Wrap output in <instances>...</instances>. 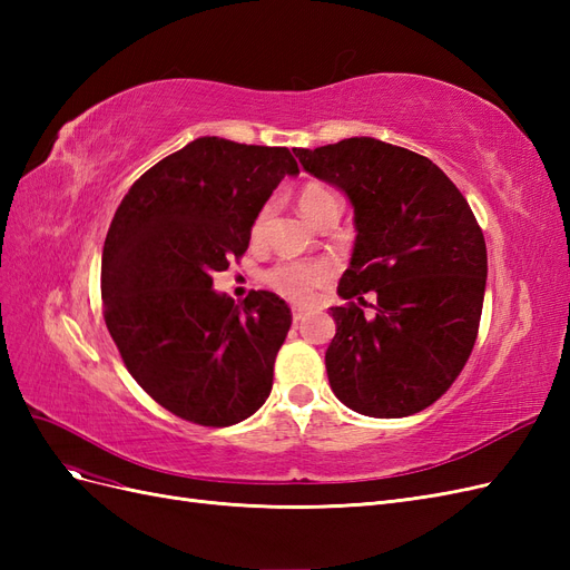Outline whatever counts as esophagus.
<instances>
[{"label": "esophagus", "instance_id": "34e87169", "mask_svg": "<svg viewBox=\"0 0 570 570\" xmlns=\"http://www.w3.org/2000/svg\"><path fill=\"white\" fill-rule=\"evenodd\" d=\"M304 318H306V314L299 312V308H295V312H292V321H295V323H302Z\"/></svg>", "mask_w": 570, "mask_h": 570}]
</instances>
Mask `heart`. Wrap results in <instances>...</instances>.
<instances>
[{
  "label": "heart",
  "mask_w": 570,
  "mask_h": 570,
  "mask_svg": "<svg viewBox=\"0 0 570 570\" xmlns=\"http://www.w3.org/2000/svg\"><path fill=\"white\" fill-rule=\"evenodd\" d=\"M333 202H337V199L331 189H325L321 185H306L299 195V209L308 220H314L325 209V206ZM264 218H266V212L258 214V218L254 223V233L262 230ZM325 278H327V268L323 264L283 262V264H275L271 271H266L264 283L283 299L306 306L314 302L316 289L325 283Z\"/></svg>",
  "instance_id": "1"
}]
</instances>
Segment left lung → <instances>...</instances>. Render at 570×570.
<instances>
[{
    "mask_svg": "<svg viewBox=\"0 0 570 570\" xmlns=\"http://www.w3.org/2000/svg\"><path fill=\"white\" fill-rule=\"evenodd\" d=\"M292 151L354 206V252L337 285L347 304L331 308L327 381L364 416L419 413L452 387L478 337L488 249L471 206L433 161L375 137ZM366 291L376 297L373 317L360 308Z\"/></svg>",
    "mask_w": 570,
    "mask_h": 570,
    "instance_id": "obj_1",
    "label": "left lung"
}]
</instances>
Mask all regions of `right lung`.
<instances>
[{
    "instance_id": "add662e5",
    "label": "right lung",
    "mask_w": 570,
    "mask_h": 570,
    "mask_svg": "<svg viewBox=\"0 0 570 570\" xmlns=\"http://www.w3.org/2000/svg\"><path fill=\"white\" fill-rule=\"evenodd\" d=\"M299 166L287 147L197 137L135 180L101 252L105 321L126 368L154 402L212 428L268 400L289 306L252 289L243 306L214 289L252 226Z\"/></svg>"
}]
</instances>
